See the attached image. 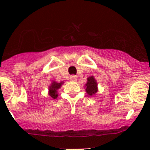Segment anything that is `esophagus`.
Wrapping results in <instances>:
<instances>
[{"mask_svg":"<svg viewBox=\"0 0 150 150\" xmlns=\"http://www.w3.org/2000/svg\"><path fill=\"white\" fill-rule=\"evenodd\" d=\"M70 79L72 81H76L77 80V76H76V75H70Z\"/></svg>","mask_w":150,"mask_h":150,"instance_id":"1","label":"esophagus"}]
</instances>
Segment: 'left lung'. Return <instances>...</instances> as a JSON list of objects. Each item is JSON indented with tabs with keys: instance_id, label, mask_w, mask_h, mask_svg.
<instances>
[{
	"instance_id": "left-lung-1",
	"label": "left lung",
	"mask_w": 150,
	"mask_h": 150,
	"mask_svg": "<svg viewBox=\"0 0 150 150\" xmlns=\"http://www.w3.org/2000/svg\"><path fill=\"white\" fill-rule=\"evenodd\" d=\"M85 90L86 92L89 94V96L94 95L97 92V82L94 79V76L89 77L87 78V82L85 84Z\"/></svg>"
}]
</instances>
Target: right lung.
Instances as JSON below:
<instances>
[{"mask_svg": "<svg viewBox=\"0 0 150 150\" xmlns=\"http://www.w3.org/2000/svg\"><path fill=\"white\" fill-rule=\"evenodd\" d=\"M63 84V82H56V81H53L52 83L51 84V85L49 86V94L50 97H52L53 99H56L58 97V92L57 90L59 88H61V85Z\"/></svg>", "mask_w": 150, "mask_h": 150, "instance_id": "obj_1", "label": "right lung"}]
</instances>
